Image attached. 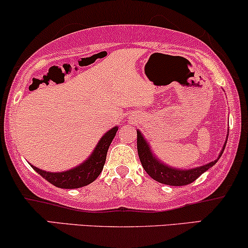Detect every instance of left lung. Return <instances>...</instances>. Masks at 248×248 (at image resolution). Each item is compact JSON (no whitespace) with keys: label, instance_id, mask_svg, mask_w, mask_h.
Returning <instances> with one entry per match:
<instances>
[{"label":"left lung","instance_id":"obj_1","mask_svg":"<svg viewBox=\"0 0 248 248\" xmlns=\"http://www.w3.org/2000/svg\"><path fill=\"white\" fill-rule=\"evenodd\" d=\"M225 145H227V141H225L224 146H223L222 152L219 153L218 158L222 156ZM137 148H138L140 162H141L146 172L153 179L156 180V182L170 186H184L191 184L192 182H194L195 179L199 178L203 172H206L209 168H212L218 161L217 158V160L210 162L208 164H204V166L188 170H182L178 169V168L176 169V168L168 167L154 156L151 148H149L148 142L143 139L142 134L139 130L137 131Z\"/></svg>","mask_w":248,"mask_h":248}]
</instances>
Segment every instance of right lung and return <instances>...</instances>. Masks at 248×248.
<instances>
[{
	"instance_id": "obj_1",
	"label": "right lung",
	"mask_w": 248,
	"mask_h": 248,
	"mask_svg": "<svg viewBox=\"0 0 248 248\" xmlns=\"http://www.w3.org/2000/svg\"><path fill=\"white\" fill-rule=\"evenodd\" d=\"M118 127L115 126L109 130L100 141L97 142L95 149L91 154V156L86 161L82 162L80 166L73 168L63 172H48V171L41 170L39 168L33 167L40 176H42L46 180L60 188H79L86 186L94 182L106 163L107 152H108L110 143L115 138Z\"/></svg>"
}]
</instances>
